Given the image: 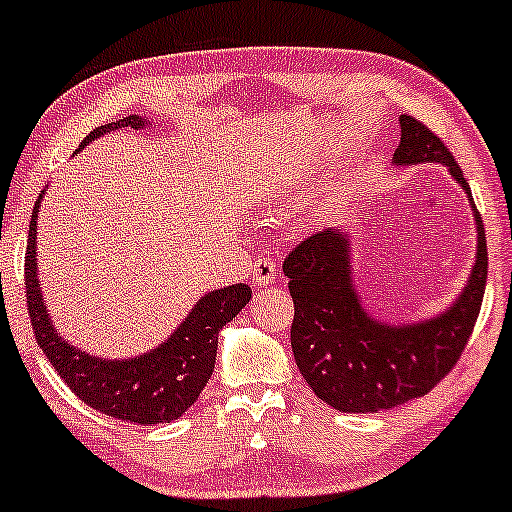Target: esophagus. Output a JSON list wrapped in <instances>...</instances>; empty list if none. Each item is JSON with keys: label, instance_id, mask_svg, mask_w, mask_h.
Masks as SVG:
<instances>
[{"label": "esophagus", "instance_id": "esophagus-1", "mask_svg": "<svg viewBox=\"0 0 512 512\" xmlns=\"http://www.w3.org/2000/svg\"><path fill=\"white\" fill-rule=\"evenodd\" d=\"M276 274H279V269H276V262L269 260V257H257V260L252 262L250 279L252 283H257V286H267V283L276 281Z\"/></svg>", "mask_w": 512, "mask_h": 512}]
</instances>
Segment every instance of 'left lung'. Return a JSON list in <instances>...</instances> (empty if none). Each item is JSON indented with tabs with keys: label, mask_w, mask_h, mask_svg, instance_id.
Instances as JSON below:
<instances>
[{
	"label": "left lung",
	"mask_w": 512,
	"mask_h": 512,
	"mask_svg": "<svg viewBox=\"0 0 512 512\" xmlns=\"http://www.w3.org/2000/svg\"><path fill=\"white\" fill-rule=\"evenodd\" d=\"M393 164L439 162L472 200L463 169L441 138L422 121L400 116ZM477 257L463 293L446 312L415 324L374 319L355 291L350 236L341 226L312 233L283 262L295 315L291 346L295 365L317 398L341 412H379L420 398L455 367L482 310L486 236L479 212Z\"/></svg>",
	"instance_id": "8db88e82"
}]
</instances>
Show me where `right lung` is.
Segmentation results:
<instances>
[{
    "mask_svg": "<svg viewBox=\"0 0 512 512\" xmlns=\"http://www.w3.org/2000/svg\"><path fill=\"white\" fill-rule=\"evenodd\" d=\"M145 126L147 119L143 116H123V119L104 123V126L85 135L78 150H83L100 135L119 131V128L138 131ZM42 195H45V190L33 207L26 248V303L42 353L57 369L59 377L69 384V389L102 415L147 424V427L178 420L200 398L202 389L212 377L219 331L250 303V286L233 283V286L202 295L190 310L186 322L178 324L174 334L150 353L128 357V360L92 357L59 336L52 319H49L45 298H42L38 255H35Z\"/></svg>",
    "mask_w": 512,
    "mask_h": 512,
    "instance_id": "right-lung-1",
    "label": "right lung"
}]
</instances>
